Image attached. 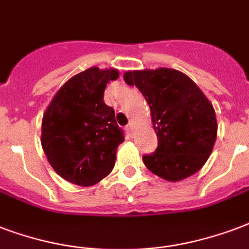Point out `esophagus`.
Instances as JSON below:
<instances>
[{"label":"esophagus","mask_w":249,"mask_h":249,"mask_svg":"<svg viewBox=\"0 0 249 249\" xmlns=\"http://www.w3.org/2000/svg\"><path fill=\"white\" fill-rule=\"evenodd\" d=\"M125 130H126V133H128L129 136H132V133H133V124L126 125V128H125Z\"/></svg>","instance_id":"34e87169"}]
</instances>
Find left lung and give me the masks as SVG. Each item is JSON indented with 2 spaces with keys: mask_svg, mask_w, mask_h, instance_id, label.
<instances>
[{
  "mask_svg": "<svg viewBox=\"0 0 249 249\" xmlns=\"http://www.w3.org/2000/svg\"><path fill=\"white\" fill-rule=\"evenodd\" d=\"M124 81L145 96L158 137L155 153L142 157L145 166L174 183L200 171L213 151L218 130L213 104L200 87L168 68L129 70Z\"/></svg>",
  "mask_w": 249,
  "mask_h": 249,
  "instance_id": "1",
  "label": "left lung"
}]
</instances>
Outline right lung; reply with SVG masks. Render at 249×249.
<instances>
[{
    "label": "right lung",
    "instance_id": "right-lung-1",
    "mask_svg": "<svg viewBox=\"0 0 249 249\" xmlns=\"http://www.w3.org/2000/svg\"><path fill=\"white\" fill-rule=\"evenodd\" d=\"M117 78L113 68H89L66 81L45 109L41 147L57 175L69 183L90 187L115 166L124 134L103 96L107 83Z\"/></svg>",
    "mask_w": 249,
    "mask_h": 249
}]
</instances>
